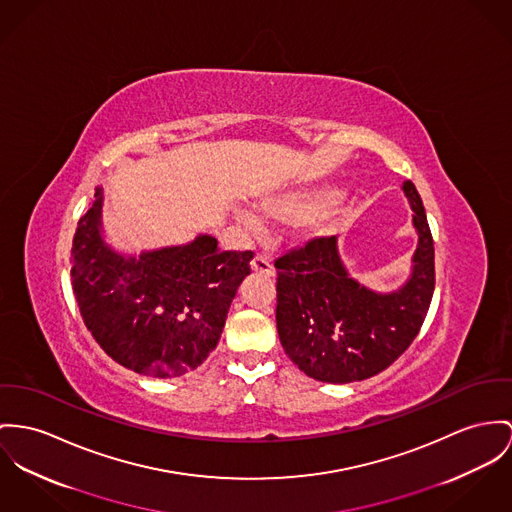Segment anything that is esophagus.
Wrapping results in <instances>:
<instances>
[{
	"label": "esophagus",
	"mask_w": 512,
	"mask_h": 512,
	"mask_svg": "<svg viewBox=\"0 0 512 512\" xmlns=\"http://www.w3.org/2000/svg\"><path fill=\"white\" fill-rule=\"evenodd\" d=\"M251 269H253L255 273H261V275L275 276V269H273V265H271V263H269V259H267V257H263V255H255V257H253V261H251Z\"/></svg>",
	"instance_id": "1"
}]
</instances>
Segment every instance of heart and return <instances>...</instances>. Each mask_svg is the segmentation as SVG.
<instances>
[{
	"label": "heart",
	"mask_w": 512,
	"mask_h": 512,
	"mask_svg": "<svg viewBox=\"0 0 512 512\" xmlns=\"http://www.w3.org/2000/svg\"><path fill=\"white\" fill-rule=\"evenodd\" d=\"M331 200V193H321V191H294V193H280L273 197L265 198L261 202L263 214L276 220H286V222H296L302 218H308L325 206ZM243 220L247 224H257L255 216L243 214Z\"/></svg>",
	"instance_id": "heart-1"
}]
</instances>
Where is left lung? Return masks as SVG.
I'll list each match as a JSON object with an SVG mask.
<instances>
[{
    "label": "left lung",
    "mask_w": 512,
    "mask_h": 512,
    "mask_svg": "<svg viewBox=\"0 0 512 512\" xmlns=\"http://www.w3.org/2000/svg\"><path fill=\"white\" fill-rule=\"evenodd\" d=\"M419 247L413 275L392 294H376L347 275L333 236L314 237L275 261L276 329L284 353L327 384L380 374L409 349L434 292V241L423 200L407 181Z\"/></svg>",
    "instance_id": "obj_1"
}]
</instances>
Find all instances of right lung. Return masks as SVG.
Returning <instances> with one entry per match:
<instances>
[{"mask_svg": "<svg viewBox=\"0 0 512 512\" xmlns=\"http://www.w3.org/2000/svg\"><path fill=\"white\" fill-rule=\"evenodd\" d=\"M101 191L72 243V288L85 327L120 366L183 376L216 349L253 251H220L214 237L124 259L99 236Z\"/></svg>", "mask_w": 512, "mask_h": 512, "instance_id": "obj_1", "label": "right lung"}]
</instances>
